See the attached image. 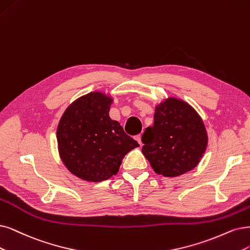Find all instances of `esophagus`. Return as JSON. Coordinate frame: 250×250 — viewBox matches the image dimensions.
I'll list each match as a JSON object with an SVG mask.
<instances>
[{
  "label": "esophagus",
  "instance_id": "1",
  "mask_svg": "<svg viewBox=\"0 0 250 250\" xmlns=\"http://www.w3.org/2000/svg\"><path fill=\"white\" fill-rule=\"evenodd\" d=\"M136 140L138 141V143H139L140 145H142V141H141V135H138V136H136Z\"/></svg>",
  "mask_w": 250,
  "mask_h": 250
}]
</instances>
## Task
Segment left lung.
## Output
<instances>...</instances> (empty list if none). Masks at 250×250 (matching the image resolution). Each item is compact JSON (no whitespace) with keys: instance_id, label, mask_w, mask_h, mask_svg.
<instances>
[{"instance_id":"8db88e82","label":"left lung","mask_w":250,"mask_h":250,"mask_svg":"<svg viewBox=\"0 0 250 250\" xmlns=\"http://www.w3.org/2000/svg\"><path fill=\"white\" fill-rule=\"evenodd\" d=\"M154 122L142 136V152L156 174L177 177L200 163L208 144L203 119L188 102L175 97L154 109Z\"/></svg>"}]
</instances>
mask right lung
<instances>
[{
    "instance_id": "right-lung-1",
    "label": "right lung",
    "mask_w": 250,
    "mask_h": 250,
    "mask_svg": "<svg viewBox=\"0 0 250 250\" xmlns=\"http://www.w3.org/2000/svg\"><path fill=\"white\" fill-rule=\"evenodd\" d=\"M113 97L91 91L62 113L57 128L60 158L74 176L101 182L117 174L125 155L139 147L117 120L109 116Z\"/></svg>"
}]
</instances>
